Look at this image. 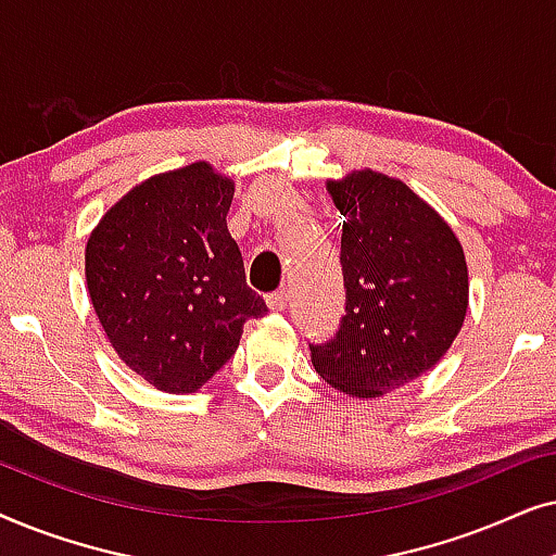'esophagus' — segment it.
Returning a JSON list of instances; mask_svg holds the SVG:
<instances>
[{"mask_svg": "<svg viewBox=\"0 0 556 556\" xmlns=\"http://www.w3.org/2000/svg\"><path fill=\"white\" fill-rule=\"evenodd\" d=\"M288 303H291V293H288L286 288H280V291L268 295V306H270V311H286Z\"/></svg>", "mask_w": 556, "mask_h": 556, "instance_id": "obj_1", "label": "esophagus"}]
</instances>
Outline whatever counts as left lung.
Returning a JSON list of instances; mask_svg holds the SVG:
<instances>
[{"label":"left lung","instance_id":"1","mask_svg":"<svg viewBox=\"0 0 556 556\" xmlns=\"http://www.w3.org/2000/svg\"><path fill=\"white\" fill-rule=\"evenodd\" d=\"M346 217L339 331L308 344L324 382L352 397H379L435 367L468 308V268L458 238L407 185L377 172L329 181Z\"/></svg>","mask_w":556,"mask_h":556}]
</instances>
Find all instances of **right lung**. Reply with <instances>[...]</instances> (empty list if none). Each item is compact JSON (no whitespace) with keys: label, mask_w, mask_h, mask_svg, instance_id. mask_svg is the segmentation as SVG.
<instances>
[{"label":"right lung","mask_w":556,"mask_h":556,"mask_svg":"<svg viewBox=\"0 0 556 556\" xmlns=\"http://www.w3.org/2000/svg\"><path fill=\"white\" fill-rule=\"evenodd\" d=\"M235 185L210 164L159 174L88 238L98 321L126 367L162 392H194L225 367L242 326L268 314L227 230Z\"/></svg>","instance_id":"add662e5"}]
</instances>
